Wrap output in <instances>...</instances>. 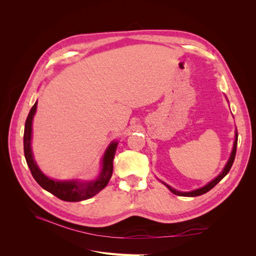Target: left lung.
Segmentation results:
<instances>
[{
    "instance_id": "1",
    "label": "left lung",
    "mask_w": 256,
    "mask_h": 256,
    "mask_svg": "<svg viewBox=\"0 0 256 256\" xmlns=\"http://www.w3.org/2000/svg\"><path fill=\"white\" fill-rule=\"evenodd\" d=\"M237 140H238V134H237V130H236V132H235V141H234V146H233V150H232V152H230V159H228V164H226V166H224V168H223V171L216 176L214 180H212L210 182H208L206 186H204V187H202V188H198V189H196V190H193V191H190V192H182V191H177V190H175V189H173L172 187H170L168 184H166V182H161L162 184H166V187H168V189L171 191L172 193H174V194H176V196H202V194H204V193H206V192H208L209 190H212L214 186L218 184L222 178L226 176L228 172H230V168H232V166H233V162H234V160H235V156H236V148H237Z\"/></svg>"
}]
</instances>
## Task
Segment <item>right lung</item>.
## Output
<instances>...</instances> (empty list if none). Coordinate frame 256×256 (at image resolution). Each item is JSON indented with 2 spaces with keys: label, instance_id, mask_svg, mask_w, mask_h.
<instances>
[{
  "label": "right lung",
  "instance_id": "obj_1",
  "mask_svg": "<svg viewBox=\"0 0 256 256\" xmlns=\"http://www.w3.org/2000/svg\"><path fill=\"white\" fill-rule=\"evenodd\" d=\"M37 109V102L30 109L28 118L26 120L24 136H23V146H24V156L26 164L30 168L34 180L42 188L52 193L62 200L66 202H80L90 198L102 191L109 182L113 173V159L118 148V142H112L104 154L102 172L94 180L79 182V180H56L46 176L40 168L37 166L33 157L30 141H32V122Z\"/></svg>",
  "mask_w": 256,
  "mask_h": 256
}]
</instances>
